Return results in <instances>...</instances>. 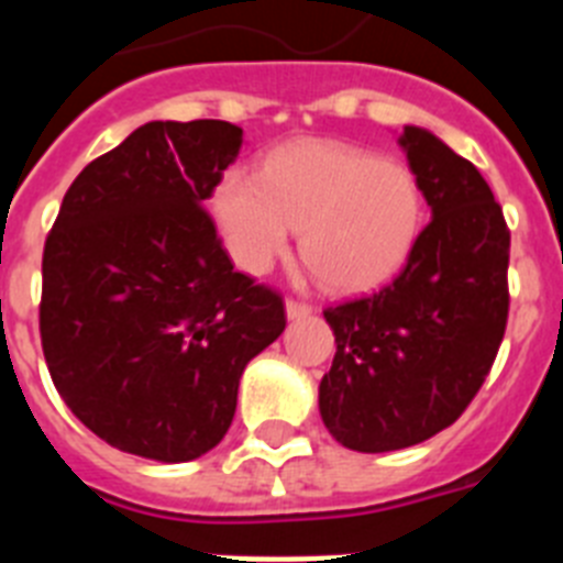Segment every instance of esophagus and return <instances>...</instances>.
Here are the masks:
<instances>
[{
  "label": "esophagus",
  "mask_w": 563,
  "mask_h": 563,
  "mask_svg": "<svg viewBox=\"0 0 563 563\" xmlns=\"http://www.w3.org/2000/svg\"><path fill=\"white\" fill-rule=\"evenodd\" d=\"M285 310H287V318H290V321H298V318L310 316L312 305H307V301H296V298H287Z\"/></svg>",
  "instance_id": "esophagus-1"
}]
</instances>
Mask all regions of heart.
Returning <instances> with one entry per match:
<instances>
[{"instance_id":"heart-1","label":"heart","mask_w":563,"mask_h":563,"mask_svg":"<svg viewBox=\"0 0 563 563\" xmlns=\"http://www.w3.org/2000/svg\"><path fill=\"white\" fill-rule=\"evenodd\" d=\"M213 217L245 273H265L290 247L292 231H301V256L321 285L357 292L406 265L426 208L406 163L346 143L305 141L276 148L262 174H222Z\"/></svg>"}]
</instances>
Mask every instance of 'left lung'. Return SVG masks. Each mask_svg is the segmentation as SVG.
<instances>
[{
	"label": "left lung",
	"mask_w": 563,
	"mask_h": 563,
	"mask_svg": "<svg viewBox=\"0 0 563 563\" xmlns=\"http://www.w3.org/2000/svg\"><path fill=\"white\" fill-rule=\"evenodd\" d=\"M400 146L431 222L391 285L324 310L338 350L318 409L363 454L449 429L494 366L510 307V231L479 168L429 129L402 126Z\"/></svg>",
	"instance_id": "8db88e82"
}]
</instances>
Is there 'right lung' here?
Wrapping results in <instances>:
<instances>
[{
	"instance_id": "add662e5",
	"label": "right lung",
	"mask_w": 563,
	"mask_h": 563,
	"mask_svg": "<svg viewBox=\"0 0 563 563\" xmlns=\"http://www.w3.org/2000/svg\"><path fill=\"white\" fill-rule=\"evenodd\" d=\"M228 121H152L64 194L44 242V361L92 434L188 462L228 434L247 361L285 332L276 290L236 273L202 208L236 161Z\"/></svg>"
}]
</instances>
